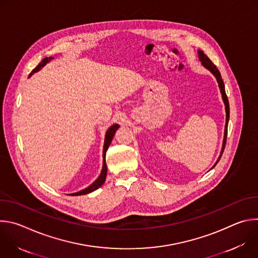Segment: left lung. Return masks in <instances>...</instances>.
Returning <instances> with one entry per match:
<instances>
[{"label":"left lung","mask_w":258,"mask_h":258,"mask_svg":"<svg viewBox=\"0 0 258 258\" xmlns=\"http://www.w3.org/2000/svg\"><path fill=\"white\" fill-rule=\"evenodd\" d=\"M198 57H199V60L201 61L202 65L208 69L212 75L215 77L216 81H217V84H218V87H219V90H220V93H222V97H223V100H224V103H225V106H226V126H225V137H224V142H223V148H222V151H220V155L216 161V163L219 161L220 157H222L223 155V152L225 150V146H226V142H227V135H228V123H229V118H230V106H229V100H228V97H227V94H226V90H225V84H224V81L222 79V76H220V72L219 70L216 68V66L211 62V60L203 53V51L199 50L198 51ZM216 163L212 166V168L216 165Z\"/></svg>","instance_id":"8db88e82"}]
</instances>
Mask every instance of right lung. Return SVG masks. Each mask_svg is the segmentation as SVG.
I'll return each mask as SVG.
<instances>
[{"label":"right lung","instance_id":"obj_1","mask_svg":"<svg viewBox=\"0 0 258 258\" xmlns=\"http://www.w3.org/2000/svg\"><path fill=\"white\" fill-rule=\"evenodd\" d=\"M51 59H53V57H49V58L47 57V58L43 59V61L31 71L30 76L33 75L34 72L39 71L42 67H44ZM30 76H29V77H30ZM118 127H119L118 124H113V125L110 126V127L107 130V132H106V135H105V142H104V148H103V167H102V171H101V174L99 175V177L92 183V185H90L88 188H86V189H84V190H82V191H80V192L70 194L71 196H80V195L89 194V193H91V192H93V191L99 189V188L103 185L105 179H106V175H107V165H106V160H105V158H106V152H107V149H108V147H109L110 143L112 142V139H113V137H114V134H115V132L117 131Z\"/></svg>","mask_w":258,"mask_h":258}]
</instances>
